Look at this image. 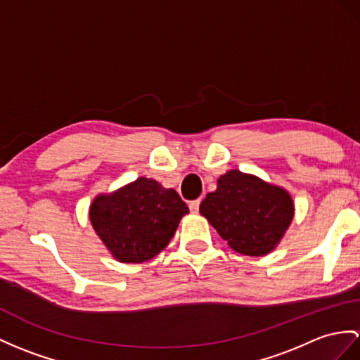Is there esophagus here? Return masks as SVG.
<instances>
[{
	"mask_svg": "<svg viewBox=\"0 0 360 360\" xmlns=\"http://www.w3.org/2000/svg\"><path fill=\"white\" fill-rule=\"evenodd\" d=\"M200 203H201V200H200V198H198V200H194V201H191V203H189L191 212L197 214V212H198V207H200Z\"/></svg>",
	"mask_w": 360,
	"mask_h": 360,
	"instance_id": "34e87169",
	"label": "esophagus"
}]
</instances>
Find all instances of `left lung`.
<instances>
[{"label": "left lung", "mask_w": 360, "mask_h": 360, "mask_svg": "<svg viewBox=\"0 0 360 360\" xmlns=\"http://www.w3.org/2000/svg\"><path fill=\"white\" fill-rule=\"evenodd\" d=\"M200 214L231 249L241 255L262 257L283 240L293 220L295 203L284 188L231 169L201 201Z\"/></svg>", "instance_id": "left-lung-1"}]
</instances>
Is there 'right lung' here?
Returning a JSON list of instances; mask_svg holds the SVG:
<instances>
[{
	"label": "right lung",
	"instance_id": "obj_1",
	"mask_svg": "<svg viewBox=\"0 0 360 360\" xmlns=\"http://www.w3.org/2000/svg\"><path fill=\"white\" fill-rule=\"evenodd\" d=\"M185 201L154 179L139 177L90 205V221L105 248L120 262H143L168 246L183 215Z\"/></svg>",
	"mask_w": 360,
	"mask_h": 360
}]
</instances>
